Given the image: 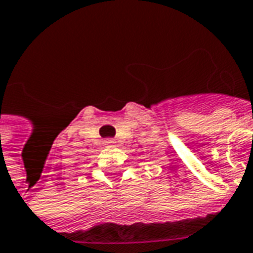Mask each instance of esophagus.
Returning <instances> with one entry per match:
<instances>
[{
    "mask_svg": "<svg viewBox=\"0 0 253 253\" xmlns=\"http://www.w3.org/2000/svg\"><path fill=\"white\" fill-rule=\"evenodd\" d=\"M104 143H105V145H114V144H116V140H114V139H106Z\"/></svg>",
    "mask_w": 253,
    "mask_h": 253,
    "instance_id": "34e87169",
    "label": "esophagus"
}]
</instances>
